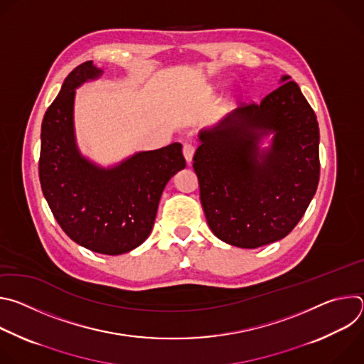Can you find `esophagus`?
<instances>
[{
    "label": "esophagus",
    "instance_id": "obj_1",
    "mask_svg": "<svg viewBox=\"0 0 364 364\" xmlns=\"http://www.w3.org/2000/svg\"><path fill=\"white\" fill-rule=\"evenodd\" d=\"M194 145L191 144V142H186V144H183V155H184V159H186V161L190 164L191 163V160H193V155H194Z\"/></svg>",
    "mask_w": 364,
    "mask_h": 364
}]
</instances>
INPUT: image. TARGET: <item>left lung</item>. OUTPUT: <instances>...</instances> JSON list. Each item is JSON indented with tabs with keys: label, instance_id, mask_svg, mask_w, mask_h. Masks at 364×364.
I'll return each mask as SVG.
<instances>
[{
	"label": "left lung",
	"instance_id": "8db88e82",
	"mask_svg": "<svg viewBox=\"0 0 364 364\" xmlns=\"http://www.w3.org/2000/svg\"><path fill=\"white\" fill-rule=\"evenodd\" d=\"M282 86L261 102L240 103L218 127L200 134L193 168L212 232L255 249L285 237L301 220L320 180V129L299 86ZM262 130V133H259ZM275 130L271 151L258 136Z\"/></svg>",
	"mask_w": 364,
	"mask_h": 364
}]
</instances>
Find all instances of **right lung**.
<instances>
[{
	"label": "right lung",
	"instance_id": "right-lung-1",
	"mask_svg": "<svg viewBox=\"0 0 364 364\" xmlns=\"http://www.w3.org/2000/svg\"><path fill=\"white\" fill-rule=\"evenodd\" d=\"M100 75L92 62L75 68L41 124L38 177L51 213L80 246L119 255L151 233L163 190L186 167L181 144L144 151L112 170L82 159L73 136L75 87Z\"/></svg>",
	"mask_w": 364,
	"mask_h": 364
}]
</instances>
